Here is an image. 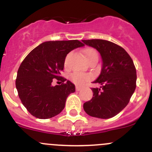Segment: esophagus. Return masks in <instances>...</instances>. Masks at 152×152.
Instances as JSON below:
<instances>
[{
  "label": "esophagus",
  "mask_w": 152,
  "mask_h": 152,
  "mask_svg": "<svg viewBox=\"0 0 152 152\" xmlns=\"http://www.w3.org/2000/svg\"><path fill=\"white\" fill-rule=\"evenodd\" d=\"M80 90H82V87H79V86H76V91H79Z\"/></svg>",
  "instance_id": "obj_1"
}]
</instances>
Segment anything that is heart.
I'll return each instance as SVG.
<instances>
[{
	"instance_id": "obj_1",
	"label": "heart",
	"mask_w": 152,
	"mask_h": 152,
	"mask_svg": "<svg viewBox=\"0 0 152 152\" xmlns=\"http://www.w3.org/2000/svg\"><path fill=\"white\" fill-rule=\"evenodd\" d=\"M83 53L88 62H90L92 60H94V59L98 60V53L94 48H87L84 50ZM70 79L76 85H82L85 82H87L91 79V75L89 74V73L74 72V73L70 74Z\"/></svg>"
}]
</instances>
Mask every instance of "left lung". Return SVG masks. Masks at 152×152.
Listing matches in <instances>:
<instances>
[{"label":"left lung","instance_id":"1","mask_svg":"<svg viewBox=\"0 0 152 152\" xmlns=\"http://www.w3.org/2000/svg\"><path fill=\"white\" fill-rule=\"evenodd\" d=\"M96 48L102 56V69L93 83V96L84 104V110L92 117L107 119L124 110L136 88V68L129 53L120 45L104 39L82 40Z\"/></svg>","mask_w":152,"mask_h":152}]
</instances>
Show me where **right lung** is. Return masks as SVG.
<instances>
[{"label":"right lung","instance_id":"right-lung-1","mask_svg":"<svg viewBox=\"0 0 152 152\" xmlns=\"http://www.w3.org/2000/svg\"><path fill=\"white\" fill-rule=\"evenodd\" d=\"M78 39L48 41L34 48L20 65L16 88L21 102L34 117L48 119L63 110L75 85L60 76L65 57L73 49L84 46ZM62 84L53 87V79Z\"/></svg>","mask_w":152,"mask_h":152}]
</instances>
